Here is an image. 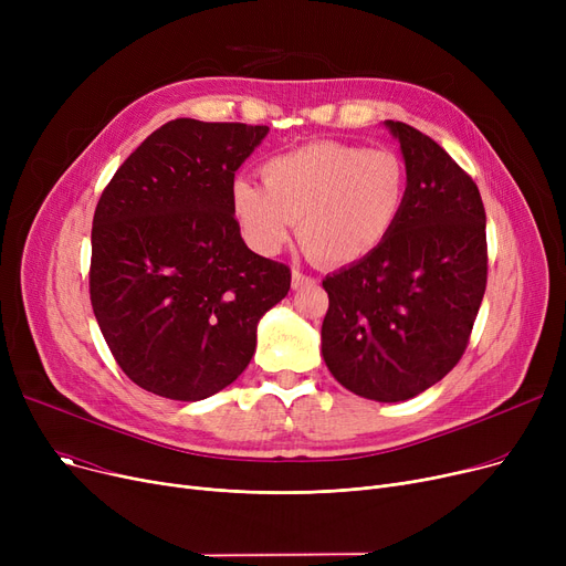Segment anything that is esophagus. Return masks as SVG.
<instances>
[{"label":"esophagus","instance_id":"esophagus-1","mask_svg":"<svg viewBox=\"0 0 566 566\" xmlns=\"http://www.w3.org/2000/svg\"><path fill=\"white\" fill-rule=\"evenodd\" d=\"M307 284H314V280H312L310 275L301 273L298 268H293V273H291V286H293V289H303V286H307Z\"/></svg>","mask_w":566,"mask_h":566}]
</instances>
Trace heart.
I'll list each match as a JSON object with an SVG mask.
<instances>
[{"label":"heart","mask_w":566,"mask_h":566,"mask_svg":"<svg viewBox=\"0 0 566 566\" xmlns=\"http://www.w3.org/2000/svg\"><path fill=\"white\" fill-rule=\"evenodd\" d=\"M263 186L235 178L231 213L259 254H277L298 222L303 248L344 265L371 254L397 227L408 181L388 148L312 142L261 167Z\"/></svg>","instance_id":"1"}]
</instances>
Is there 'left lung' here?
<instances>
[{"label": "left lung", "mask_w": 566, "mask_h": 566, "mask_svg": "<svg viewBox=\"0 0 566 566\" xmlns=\"http://www.w3.org/2000/svg\"><path fill=\"white\" fill-rule=\"evenodd\" d=\"M406 165V203L365 259L323 280L321 353L353 395L418 397L468 346L486 291V213L478 186L431 137L385 122Z\"/></svg>", "instance_id": "left-lung-1"}]
</instances>
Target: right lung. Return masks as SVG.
<instances>
[{"mask_svg": "<svg viewBox=\"0 0 566 566\" xmlns=\"http://www.w3.org/2000/svg\"><path fill=\"white\" fill-rule=\"evenodd\" d=\"M268 126L176 118L148 135L101 195L88 293L124 374L146 392L201 401L250 365L256 325L291 289L254 254L231 186Z\"/></svg>", "mask_w": 566, "mask_h": 566, "instance_id": "obj_1", "label": "right lung"}]
</instances>
